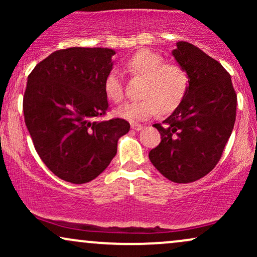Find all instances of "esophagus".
<instances>
[{
    "label": "esophagus",
    "mask_w": 257,
    "mask_h": 257,
    "mask_svg": "<svg viewBox=\"0 0 257 257\" xmlns=\"http://www.w3.org/2000/svg\"><path fill=\"white\" fill-rule=\"evenodd\" d=\"M144 128V125L139 124V123H132V129H134V131H141V129Z\"/></svg>",
    "instance_id": "1"
}]
</instances>
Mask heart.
I'll use <instances>...</instances> for the list:
<instances>
[{
	"instance_id": "1",
	"label": "heart",
	"mask_w": 257,
	"mask_h": 257,
	"mask_svg": "<svg viewBox=\"0 0 257 257\" xmlns=\"http://www.w3.org/2000/svg\"><path fill=\"white\" fill-rule=\"evenodd\" d=\"M125 67L132 75L145 77L143 99L119 106L116 113L120 118L139 122L157 114L170 113L179 107L187 94L190 78L187 72L176 64L167 63L158 53L141 49L126 60ZM106 96L113 102L124 98V85L118 71L112 70L104 81Z\"/></svg>"
}]
</instances>
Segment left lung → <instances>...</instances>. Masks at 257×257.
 Here are the masks:
<instances>
[{
	"label": "left lung",
	"instance_id": "1",
	"mask_svg": "<svg viewBox=\"0 0 257 257\" xmlns=\"http://www.w3.org/2000/svg\"><path fill=\"white\" fill-rule=\"evenodd\" d=\"M173 55L190 78L187 94L163 124H153L161 143L149 153L170 181L188 184L219 163L235 122L237 94L231 76L198 47L178 42Z\"/></svg>",
	"mask_w": 257,
	"mask_h": 257
}]
</instances>
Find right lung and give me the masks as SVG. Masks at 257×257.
Masks as SVG:
<instances>
[{
	"instance_id": "1",
	"label": "right lung",
	"mask_w": 257,
	"mask_h": 257,
	"mask_svg": "<svg viewBox=\"0 0 257 257\" xmlns=\"http://www.w3.org/2000/svg\"><path fill=\"white\" fill-rule=\"evenodd\" d=\"M114 54L108 48L60 49L28 77L23 111L32 143L47 168L71 184L104 172L131 129L122 118L95 119L108 110L104 81Z\"/></svg>"
}]
</instances>
